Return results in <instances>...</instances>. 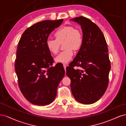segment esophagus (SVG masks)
I'll return each mask as SVG.
<instances>
[{"instance_id": "34e87169", "label": "esophagus", "mask_w": 126, "mask_h": 126, "mask_svg": "<svg viewBox=\"0 0 126 126\" xmlns=\"http://www.w3.org/2000/svg\"><path fill=\"white\" fill-rule=\"evenodd\" d=\"M63 67H64V69H65V70H66V67H67V64H63Z\"/></svg>"}]
</instances>
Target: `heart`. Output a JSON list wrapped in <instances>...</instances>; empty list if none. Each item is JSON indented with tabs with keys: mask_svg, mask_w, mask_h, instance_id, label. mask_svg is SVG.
<instances>
[{
	"mask_svg": "<svg viewBox=\"0 0 126 126\" xmlns=\"http://www.w3.org/2000/svg\"><path fill=\"white\" fill-rule=\"evenodd\" d=\"M54 36L56 40L48 39L46 42V46L49 52L53 55L57 54L59 50L60 44L63 42V47L65 49L55 58L57 63H68L74 55V50H79L83 44L82 32L71 26L60 27L56 30Z\"/></svg>",
	"mask_w": 126,
	"mask_h": 126,
	"instance_id": "heart-1",
	"label": "heart"
}]
</instances>
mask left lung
I'll use <instances>...</instances> for the list:
<instances>
[{"label": "left lung", "mask_w": 126, "mask_h": 126, "mask_svg": "<svg viewBox=\"0 0 126 126\" xmlns=\"http://www.w3.org/2000/svg\"><path fill=\"white\" fill-rule=\"evenodd\" d=\"M71 20L81 26L83 40L77 56L66 68V74L71 80L75 99L91 104L99 99L108 87L111 65L107 45L100 29L89 19L80 16ZM75 66L81 69L75 70Z\"/></svg>", "instance_id": "8db88e82"}]
</instances>
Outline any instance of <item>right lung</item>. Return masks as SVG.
<instances>
[{
  "label": "right lung",
  "instance_id": "add662e5",
  "mask_svg": "<svg viewBox=\"0 0 126 126\" xmlns=\"http://www.w3.org/2000/svg\"><path fill=\"white\" fill-rule=\"evenodd\" d=\"M63 20L37 22L27 29L19 41L15 63L18 85L33 105L45 106L54 101L65 73L62 64L52 66L54 59L46 46L49 35Z\"/></svg>",
  "mask_w": 126,
  "mask_h": 126
}]
</instances>
